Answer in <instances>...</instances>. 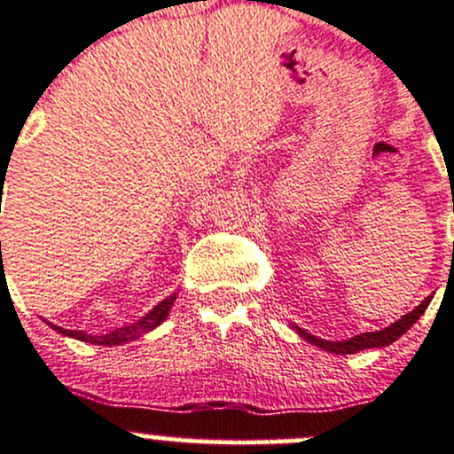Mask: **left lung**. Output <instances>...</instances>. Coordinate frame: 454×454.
I'll use <instances>...</instances> for the list:
<instances>
[{
	"label": "left lung",
	"instance_id": "obj_1",
	"mask_svg": "<svg viewBox=\"0 0 454 454\" xmlns=\"http://www.w3.org/2000/svg\"><path fill=\"white\" fill-rule=\"evenodd\" d=\"M430 300H433V295H428V298H426L424 302L419 304V307H415L411 313L402 316L397 322H393V325H390V326H386V329L371 331V333H360V335H356V338L340 340V342H331V340L316 338V335H311V333H307V331H304V329H300L298 325H294V326H291V329L298 331L300 338L307 340V342L313 344V347L322 348V351L335 353V356H351V353L366 351V348L388 347V344H393L395 340L402 338V335L406 333V331L411 329V326L415 325V322L419 320L421 316H424V311H426V309H428Z\"/></svg>",
	"mask_w": 454,
	"mask_h": 454
}]
</instances>
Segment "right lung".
<instances>
[{
	"mask_svg": "<svg viewBox=\"0 0 454 454\" xmlns=\"http://www.w3.org/2000/svg\"><path fill=\"white\" fill-rule=\"evenodd\" d=\"M0 245H2V242H0ZM174 300H176V294H172L169 298L160 300V302L156 304V307L152 309L150 313H145L141 320L132 322V325H125V326H121V329H114V331H110V333H103V335H90V333H85V331L61 329V326L51 325V322H46V325H51V329H55L57 333L68 335V338H74V340H81V342L98 344V347H116V344L132 342V340L141 338V335L150 333V331H154L156 326L163 325V322L168 320L169 309H172Z\"/></svg>",
	"mask_w": 454,
	"mask_h": 454,
	"instance_id": "1",
	"label": "right lung"
}]
</instances>
